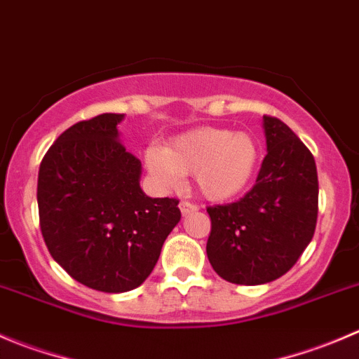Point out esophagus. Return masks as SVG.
Segmentation results:
<instances>
[{
	"instance_id": "1",
	"label": "esophagus",
	"mask_w": 359,
	"mask_h": 359,
	"mask_svg": "<svg viewBox=\"0 0 359 359\" xmlns=\"http://www.w3.org/2000/svg\"><path fill=\"white\" fill-rule=\"evenodd\" d=\"M179 208H180V212H182V215H189V214H193V212L198 210L196 205L191 203V201H180Z\"/></svg>"
}]
</instances>
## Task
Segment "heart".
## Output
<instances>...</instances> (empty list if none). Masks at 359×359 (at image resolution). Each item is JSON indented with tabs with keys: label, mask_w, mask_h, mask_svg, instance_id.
Returning <instances> with one entry per match:
<instances>
[{
	"label": "heart",
	"mask_w": 359,
	"mask_h": 359,
	"mask_svg": "<svg viewBox=\"0 0 359 359\" xmlns=\"http://www.w3.org/2000/svg\"><path fill=\"white\" fill-rule=\"evenodd\" d=\"M259 144L250 133L201 126L166 142L151 145L145 165L161 186H175L182 175H194L198 193L224 201L242 193L259 165Z\"/></svg>",
	"instance_id": "1"
}]
</instances>
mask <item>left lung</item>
Wrapping results in <instances>:
<instances>
[{"mask_svg": "<svg viewBox=\"0 0 359 359\" xmlns=\"http://www.w3.org/2000/svg\"><path fill=\"white\" fill-rule=\"evenodd\" d=\"M266 156L256 184L238 201L208 207L207 256L219 277L257 286L290 272L318 222L314 156L290 126L263 116Z\"/></svg>", "mask_w": 359, "mask_h": 359, "instance_id": "left-lung-1", "label": "left lung"}]
</instances>
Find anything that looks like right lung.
I'll return each mask as SVG.
<instances>
[{
  "mask_svg": "<svg viewBox=\"0 0 359 359\" xmlns=\"http://www.w3.org/2000/svg\"><path fill=\"white\" fill-rule=\"evenodd\" d=\"M123 114L80 121L59 135L38 172L40 228L50 256L83 286H140L180 221L177 198H149L142 163L119 140Z\"/></svg>",
  "mask_w": 359,
  "mask_h": 359,
  "instance_id": "right-lung-1",
  "label": "right lung"
}]
</instances>
